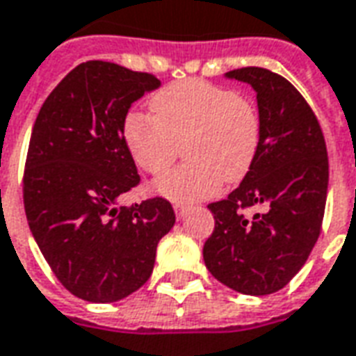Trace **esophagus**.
Wrapping results in <instances>:
<instances>
[{"instance_id":"34e87169","label":"esophagus","mask_w":356,"mask_h":356,"mask_svg":"<svg viewBox=\"0 0 356 356\" xmlns=\"http://www.w3.org/2000/svg\"><path fill=\"white\" fill-rule=\"evenodd\" d=\"M173 209H175V215H177V218H183V217H185V213H186V205H183V204H175V205H173Z\"/></svg>"}]
</instances>
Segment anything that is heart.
I'll use <instances>...</instances> for the list:
<instances>
[{
  "instance_id": "b5f03b06",
  "label": "heart",
  "mask_w": 356,
  "mask_h": 356,
  "mask_svg": "<svg viewBox=\"0 0 356 356\" xmlns=\"http://www.w3.org/2000/svg\"><path fill=\"white\" fill-rule=\"evenodd\" d=\"M151 114L131 111L122 139L131 160L147 173H164L185 143V165L165 173L154 191L171 202L213 196L225 181L243 179L260 147V117L243 96L200 79L164 86L151 97Z\"/></svg>"
}]
</instances>
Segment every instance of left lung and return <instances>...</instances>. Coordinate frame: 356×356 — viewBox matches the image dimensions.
Segmentation results:
<instances>
[{
    "label": "left lung",
    "mask_w": 356,
    "mask_h": 356,
    "mask_svg": "<svg viewBox=\"0 0 356 356\" xmlns=\"http://www.w3.org/2000/svg\"><path fill=\"white\" fill-rule=\"evenodd\" d=\"M251 84L262 134L251 170L228 198L209 204L215 230L204 245L207 270L232 291L264 296L281 291L317 243L328 154L318 120L285 77L264 67L228 71ZM262 207L251 219L241 209Z\"/></svg>",
    "instance_id": "1"
}]
</instances>
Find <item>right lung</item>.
<instances>
[{
  "label": "right lung",
  "mask_w": 356,
  "mask_h": 356,
  "mask_svg": "<svg viewBox=\"0 0 356 356\" xmlns=\"http://www.w3.org/2000/svg\"><path fill=\"white\" fill-rule=\"evenodd\" d=\"M154 75L84 62L44 99L24 170L26 218L58 281L77 298L109 304L151 277L158 241L175 225L168 200L117 207L139 183L122 139L134 102Z\"/></svg>",
  "instance_id": "right-lung-1"
}]
</instances>
